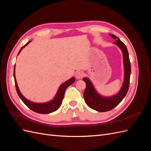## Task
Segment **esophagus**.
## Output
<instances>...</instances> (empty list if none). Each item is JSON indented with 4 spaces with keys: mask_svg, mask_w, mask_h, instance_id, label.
Here are the masks:
<instances>
[{
    "mask_svg": "<svg viewBox=\"0 0 151 151\" xmlns=\"http://www.w3.org/2000/svg\"><path fill=\"white\" fill-rule=\"evenodd\" d=\"M83 75H84L83 72H82L81 70H78V71H77L76 73V77L77 79H80L83 77Z\"/></svg>",
    "mask_w": 151,
    "mask_h": 151,
    "instance_id": "esophagus-1",
    "label": "esophagus"
}]
</instances>
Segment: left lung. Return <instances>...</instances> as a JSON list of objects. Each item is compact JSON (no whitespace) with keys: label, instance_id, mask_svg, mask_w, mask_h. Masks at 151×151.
Here are the masks:
<instances>
[{"label":"left lung","instance_id":"1","mask_svg":"<svg viewBox=\"0 0 151 151\" xmlns=\"http://www.w3.org/2000/svg\"><path fill=\"white\" fill-rule=\"evenodd\" d=\"M109 35L115 40V42H114L113 44L116 45L122 52L123 67H124V79H123L122 88L116 94L111 96H104L96 90L92 82L88 77H84L83 81L86 84L84 93V98L86 103L91 108L99 112L111 110L115 108L122 101L129 90L131 74V65L129 52H128L125 45L115 35L113 34Z\"/></svg>","mask_w":151,"mask_h":151}]
</instances>
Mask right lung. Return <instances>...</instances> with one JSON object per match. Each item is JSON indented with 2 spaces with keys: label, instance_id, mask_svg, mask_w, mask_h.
I'll list each match as a JSON object with an SVG mask.
<instances>
[{
  "label": "right lung",
  "instance_id": "add662e5",
  "mask_svg": "<svg viewBox=\"0 0 151 151\" xmlns=\"http://www.w3.org/2000/svg\"><path fill=\"white\" fill-rule=\"evenodd\" d=\"M31 42V41H29V42H28L25 45H24L23 47H21L19 53L17 54V55L20 53L21 50L26 46H27V45H28ZM15 66H16V64H15ZM15 66H14V77L16 89L18 95H19V98H21L22 101H23V103L29 109H31L32 111L38 113H41V114H48L57 110V109L60 108V105L62 104V100L63 99V97H64V94H65L66 89L68 86L74 83L76 81L75 77H73L70 79L65 81V83L62 84L60 86V87L58 88V89L57 91V93L55 95V96L51 101L46 102V103H35L30 101V100L28 99H26L24 96L21 94V91H19V89L18 88V86L17 84L16 76H15Z\"/></svg>",
  "mask_w": 151,
  "mask_h": 151
}]
</instances>
